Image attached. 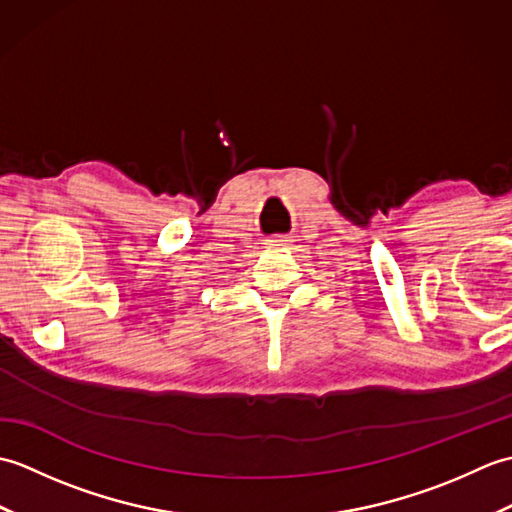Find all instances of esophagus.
I'll return each mask as SVG.
<instances>
[{
	"label": "esophagus",
	"mask_w": 512,
	"mask_h": 512,
	"mask_svg": "<svg viewBox=\"0 0 512 512\" xmlns=\"http://www.w3.org/2000/svg\"><path fill=\"white\" fill-rule=\"evenodd\" d=\"M288 235H273L266 239V248H281V246H288Z\"/></svg>",
	"instance_id": "1"
}]
</instances>
